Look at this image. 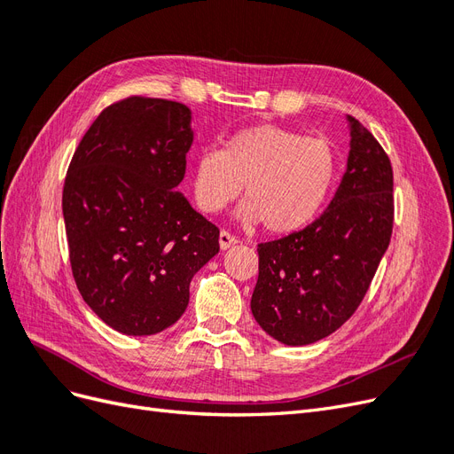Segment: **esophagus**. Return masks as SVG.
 <instances>
[{"label": "esophagus", "mask_w": 454, "mask_h": 454, "mask_svg": "<svg viewBox=\"0 0 454 454\" xmlns=\"http://www.w3.org/2000/svg\"><path fill=\"white\" fill-rule=\"evenodd\" d=\"M235 244H239V239H237V237H232L231 232H227V231L219 232V248H222V250H229V248H232V246H235Z\"/></svg>", "instance_id": "1"}]
</instances>
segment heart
Here are the masks:
<instances>
[{
	"instance_id": "obj_1",
	"label": "heart",
	"mask_w": 454,
	"mask_h": 454,
	"mask_svg": "<svg viewBox=\"0 0 454 454\" xmlns=\"http://www.w3.org/2000/svg\"><path fill=\"white\" fill-rule=\"evenodd\" d=\"M339 160L333 145L278 125L232 134L225 149L206 147L193 162V193L206 214L222 212L246 185L239 217L263 222L269 232H294L320 212L333 187Z\"/></svg>"
}]
</instances>
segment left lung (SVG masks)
<instances>
[{"label": "left lung", "mask_w": 454, "mask_h": 454, "mask_svg": "<svg viewBox=\"0 0 454 454\" xmlns=\"http://www.w3.org/2000/svg\"><path fill=\"white\" fill-rule=\"evenodd\" d=\"M347 172L327 210L303 231L257 246L252 314L287 347L332 335L360 307L394 225L388 155L360 121L347 115Z\"/></svg>", "instance_id": "1"}]
</instances>
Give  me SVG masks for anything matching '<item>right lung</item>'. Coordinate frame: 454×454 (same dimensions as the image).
Instances as JSON below:
<instances>
[{
	"instance_id": "obj_1",
	"label": "right lung",
	"mask_w": 454,
	"mask_h": 454,
	"mask_svg": "<svg viewBox=\"0 0 454 454\" xmlns=\"http://www.w3.org/2000/svg\"><path fill=\"white\" fill-rule=\"evenodd\" d=\"M191 144L187 106L130 96L96 117L67 168L74 278L119 333L155 335L180 320L191 278L219 252V229L176 191Z\"/></svg>"
}]
</instances>
